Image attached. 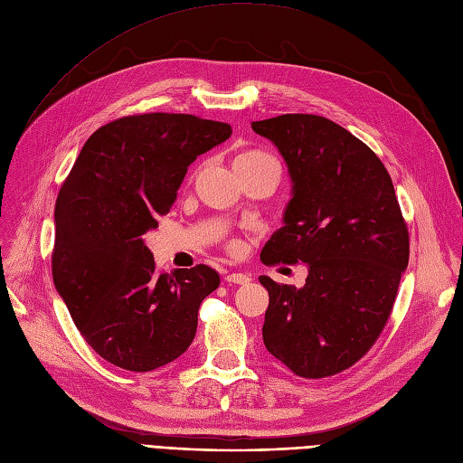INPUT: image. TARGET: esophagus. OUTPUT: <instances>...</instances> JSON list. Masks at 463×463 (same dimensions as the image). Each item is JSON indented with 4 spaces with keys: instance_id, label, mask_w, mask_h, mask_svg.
<instances>
[{
    "instance_id": "34e87169",
    "label": "esophagus",
    "mask_w": 463,
    "mask_h": 463,
    "mask_svg": "<svg viewBox=\"0 0 463 463\" xmlns=\"http://www.w3.org/2000/svg\"><path fill=\"white\" fill-rule=\"evenodd\" d=\"M225 280L229 284H248L251 279L248 275H244V272H227Z\"/></svg>"
}]
</instances>
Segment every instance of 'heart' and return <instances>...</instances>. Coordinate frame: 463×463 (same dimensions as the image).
<instances>
[{
    "instance_id": "1",
    "label": "heart",
    "mask_w": 463,
    "mask_h": 463,
    "mask_svg": "<svg viewBox=\"0 0 463 463\" xmlns=\"http://www.w3.org/2000/svg\"><path fill=\"white\" fill-rule=\"evenodd\" d=\"M277 164V160L270 156V154L263 152V150H246L242 154H238L234 158L232 165H241V167H251V165H261V164Z\"/></svg>"
}]
</instances>
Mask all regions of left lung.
<instances>
[{
    "label": "left lung",
    "mask_w": 463,
    "mask_h": 463,
    "mask_svg": "<svg viewBox=\"0 0 463 463\" xmlns=\"http://www.w3.org/2000/svg\"><path fill=\"white\" fill-rule=\"evenodd\" d=\"M275 145L292 183L284 227L261 261L305 263L301 288L269 277L267 351L303 378L353 366L391 315L408 267V229L382 160L332 119L284 114L251 122Z\"/></svg>",
    "instance_id": "obj_1"
}]
</instances>
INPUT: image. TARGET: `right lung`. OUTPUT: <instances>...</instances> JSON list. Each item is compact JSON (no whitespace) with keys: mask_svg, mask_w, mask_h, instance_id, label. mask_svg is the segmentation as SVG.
Wrapping results in <instances>:
<instances>
[{"mask_svg":"<svg viewBox=\"0 0 463 463\" xmlns=\"http://www.w3.org/2000/svg\"><path fill=\"white\" fill-rule=\"evenodd\" d=\"M232 129L191 114H141L99 128L55 203L53 282L83 339L131 372L174 363L219 286L208 265L158 275L145 234L177 198L186 169Z\"/></svg>","mask_w":463,"mask_h":463,"instance_id":"1","label":"right lung"}]
</instances>
